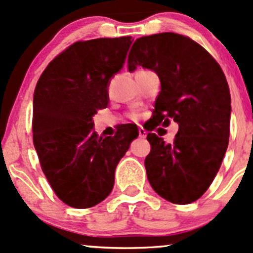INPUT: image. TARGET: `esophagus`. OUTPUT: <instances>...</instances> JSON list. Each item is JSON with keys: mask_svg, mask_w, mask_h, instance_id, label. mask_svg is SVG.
Instances as JSON below:
<instances>
[{"mask_svg": "<svg viewBox=\"0 0 253 253\" xmlns=\"http://www.w3.org/2000/svg\"><path fill=\"white\" fill-rule=\"evenodd\" d=\"M138 135H140L141 138H146L147 137V131L143 129V127H140V129H138Z\"/></svg>", "mask_w": 253, "mask_h": 253, "instance_id": "obj_1", "label": "esophagus"}]
</instances>
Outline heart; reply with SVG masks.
<instances>
[{
    "label": "heart",
    "mask_w": 253,
    "mask_h": 253,
    "mask_svg": "<svg viewBox=\"0 0 253 253\" xmlns=\"http://www.w3.org/2000/svg\"><path fill=\"white\" fill-rule=\"evenodd\" d=\"M129 117L131 118V119H134V121H135V119L138 118V113H137V112H131V113H130V115H129Z\"/></svg>",
    "instance_id": "heart-1"
}]
</instances>
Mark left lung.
<instances>
[{
    "instance_id": "left-lung-1",
    "label": "left lung",
    "mask_w": 253,
    "mask_h": 253,
    "mask_svg": "<svg viewBox=\"0 0 253 253\" xmlns=\"http://www.w3.org/2000/svg\"><path fill=\"white\" fill-rule=\"evenodd\" d=\"M137 67L160 79L153 119L179 126L173 143L147 136L149 184L169 202H195L211 186L228 147L232 109L225 74L200 44L172 32L136 39L127 68L132 73Z\"/></svg>"
}]
</instances>
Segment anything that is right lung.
Listing matches in <instances>:
<instances>
[{"label":"right lung","mask_w":253,"mask_h":253,"mask_svg":"<svg viewBox=\"0 0 253 253\" xmlns=\"http://www.w3.org/2000/svg\"><path fill=\"white\" fill-rule=\"evenodd\" d=\"M131 37L76 42L50 62L33 94V143L55 194L73 208L104 201L116 167L138 136L124 126L99 137L93 116L109 105V84L123 68Z\"/></svg>","instance_id":"1"}]
</instances>
